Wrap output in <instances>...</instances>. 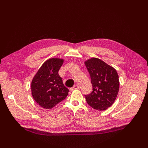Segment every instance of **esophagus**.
I'll return each mask as SVG.
<instances>
[{
	"label": "esophagus",
	"mask_w": 148,
	"mask_h": 148,
	"mask_svg": "<svg viewBox=\"0 0 148 148\" xmlns=\"http://www.w3.org/2000/svg\"><path fill=\"white\" fill-rule=\"evenodd\" d=\"M78 89H79V86H78V85H77V84H76V85H74L73 87L71 88V90L72 91V90H78Z\"/></svg>",
	"instance_id": "obj_1"
}]
</instances>
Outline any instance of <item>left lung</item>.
<instances>
[{"mask_svg":"<svg viewBox=\"0 0 148 148\" xmlns=\"http://www.w3.org/2000/svg\"><path fill=\"white\" fill-rule=\"evenodd\" d=\"M88 71L93 91L85 98L92 108L103 111L114 102L119 88L118 74L116 69L99 58H92L84 62Z\"/></svg>","mask_w":148,"mask_h":148,"instance_id":"obj_1","label":"left lung"}]
</instances>
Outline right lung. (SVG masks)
<instances>
[{
	"instance_id": "1",
	"label": "right lung",
	"mask_w": 148,
	"mask_h": 148,
	"mask_svg": "<svg viewBox=\"0 0 148 148\" xmlns=\"http://www.w3.org/2000/svg\"><path fill=\"white\" fill-rule=\"evenodd\" d=\"M64 59L53 58L46 60L34 76L31 83L33 99L45 109H51L64 100L69 90L64 84L58 71Z\"/></svg>"
}]
</instances>
